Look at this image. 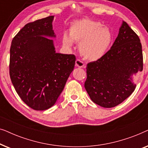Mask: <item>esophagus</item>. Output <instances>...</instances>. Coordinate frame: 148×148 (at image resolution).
<instances>
[{
    "label": "esophagus",
    "instance_id": "obj_1",
    "mask_svg": "<svg viewBox=\"0 0 148 148\" xmlns=\"http://www.w3.org/2000/svg\"><path fill=\"white\" fill-rule=\"evenodd\" d=\"M75 66L80 68L85 67V64L82 61V60H80L79 59H77L75 61Z\"/></svg>",
    "mask_w": 148,
    "mask_h": 148
}]
</instances>
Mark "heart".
Segmentation results:
<instances>
[{
	"mask_svg": "<svg viewBox=\"0 0 148 148\" xmlns=\"http://www.w3.org/2000/svg\"><path fill=\"white\" fill-rule=\"evenodd\" d=\"M69 32V35L67 33L62 34L63 45L71 48L73 42L79 43L80 53L85 58L92 61L102 58L106 54L112 41L110 28L92 19H84L73 22Z\"/></svg>",
	"mask_w": 148,
	"mask_h": 148,
	"instance_id": "b5f03b06",
	"label": "heart"
}]
</instances>
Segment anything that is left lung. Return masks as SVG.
<instances>
[{"instance_id":"8db88e82","label":"left lung","mask_w":148,"mask_h":148,"mask_svg":"<svg viewBox=\"0 0 148 148\" xmlns=\"http://www.w3.org/2000/svg\"><path fill=\"white\" fill-rule=\"evenodd\" d=\"M85 88L91 100L104 108L122 103L134 92L132 76L143 70L140 40L123 21L118 36L102 58L88 64Z\"/></svg>"}]
</instances>
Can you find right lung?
Masks as SVG:
<instances>
[{"label":"right lung","mask_w":148,"mask_h":148,"mask_svg":"<svg viewBox=\"0 0 148 148\" xmlns=\"http://www.w3.org/2000/svg\"><path fill=\"white\" fill-rule=\"evenodd\" d=\"M54 16L24 26L10 48L9 74L22 100L36 110L55 104L75 63L74 54L56 53L52 29Z\"/></svg>","instance_id":"1"}]
</instances>
